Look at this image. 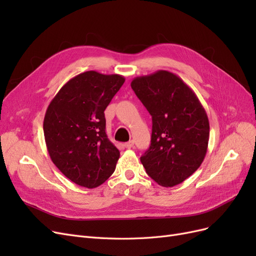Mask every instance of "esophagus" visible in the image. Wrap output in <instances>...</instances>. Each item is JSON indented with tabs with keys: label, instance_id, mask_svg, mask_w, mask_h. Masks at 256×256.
Returning <instances> with one entry per match:
<instances>
[{
	"label": "esophagus",
	"instance_id": "obj_1",
	"mask_svg": "<svg viewBox=\"0 0 256 256\" xmlns=\"http://www.w3.org/2000/svg\"><path fill=\"white\" fill-rule=\"evenodd\" d=\"M134 145V142L132 140L127 142V143H125V147H126V148H128V150H129V148H132Z\"/></svg>",
	"mask_w": 256,
	"mask_h": 256
}]
</instances>
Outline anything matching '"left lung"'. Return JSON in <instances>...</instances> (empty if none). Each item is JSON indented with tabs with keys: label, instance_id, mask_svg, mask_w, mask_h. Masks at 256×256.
<instances>
[{
	"label": "left lung",
	"instance_id": "obj_1",
	"mask_svg": "<svg viewBox=\"0 0 256 256\" xmlns=\"http://www.w3.org/2000/svg\"><path fill=\"white\" fill-rule=\"evenodd\" d=\"M131 88L150 112V148L141 157L158 184L174 187L194 173L206 156L209 120L196 92L168 70L136 76Z\"/></svg>",
	"mask_w": 256,
	"mask_h": 256
}]
</instances>
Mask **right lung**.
I'll use <instances>...</instances> for the list:
<instances>
[{
  "instance_id": "obj_1",
  "label": "right lung",
  "mask_w": 256,
  "mask_h": 256,
  "mask_svg": "<svg viewBox=\"0 0 256 256\" xmlns=\"http://www.w3.org/2000/svg\"><path fill=\"white\" fill-rule=\"evenodd\" d=\"M125 82L95 70L74 76L51 100L44 118L49 156L72 182L88 189L115 170L120 150L108 138L104 110Z\"/></svg>"
}]
</instances>
